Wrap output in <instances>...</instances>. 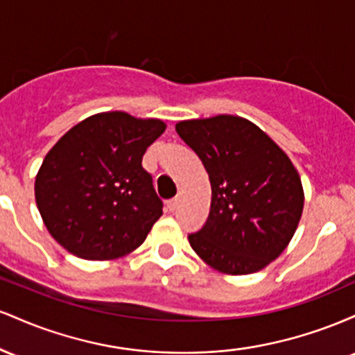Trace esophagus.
<instances>
[{
	"instance_id": "esophagus-1",
	"label": "esophagus",
	"mask_w": 355,
	"mask_h": 355,
	"mask_svg": "<svg viewBox=\"0 0 355 355\" xmlns=\"http://www.w3.org/2000/svg\"><path fill=\"white\" fill-rule=\"evenodd\" d=\"M178 202H180V200H178L177 197L172 198V200H168V202H166V209H168L170 211L177 210V207H178Z\"/></svg>"
}]
</instances>
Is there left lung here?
I'll list each match as a JSON object with an SVG mask.
<instances>
[{
    "mask_svg": "<svg viewBox=\"0 0 355 355\" xmlns=\"http://www.w3.org/2000/svg\"><path fill=\"white\" fill-rule=\"evenodd\" d=\"M211 185L210 214L191 248L211 268L247 275L266 268L294 237L304 210L299 172L255 123L235 115L178 121Z\"/></svg>",
    "mask_w": 355,
    "mask_h": 355,
    "instance_id": "obj_1",
    "label": "left lung"
}]
</instances>
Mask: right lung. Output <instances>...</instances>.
Returning a JSON list of instances; mask_svg holds the SVG:
<instances>
[{
	"instance_id": "right-lung-1",
	"label": "right lung",
	"mask_w": 355,
	"mask_h": 355,
	"mask_svg": "<svg viewBox=\"0 0 355 355\" xmlns=\"http://www.w3.org/2000/svg\"><path fill=\"white\" fill-rule=\"evenodd\" d=\"M165 128L157 118L105 112L56 141L36 175L35 198L61 247L80 259L112 260L145 242L164 203L141 158Z\"/></svg>"
}]
</instances>
